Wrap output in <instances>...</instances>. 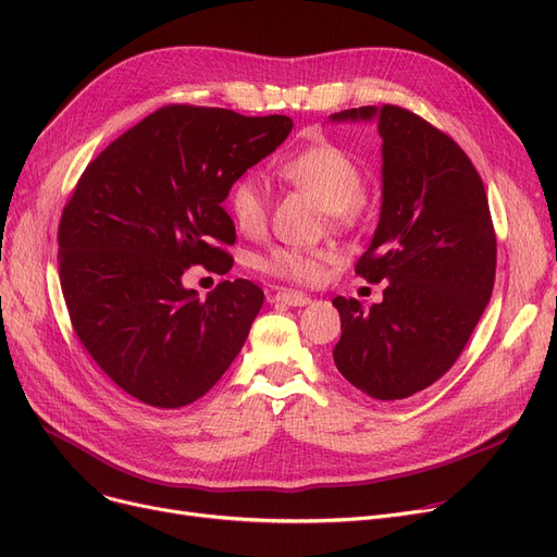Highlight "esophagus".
<instances>
[{"label": "esophagus", "mask_w": 557, "mask_h": 557, "mask_svg": "<svg viewBox=\"0 0 557 557\" xmlns=\"http://www.w3.org/2000/svg\"><path fill=\"white\" fill-rule=\"evenodd\" d=\"M273 300L284 302V305H288V307H305V305L311 302V298L305 296V294H300V290H288V288H280L277 294L273 296Z\"/></svg>", "instance_id": "esophagus-1"}]
</instances>
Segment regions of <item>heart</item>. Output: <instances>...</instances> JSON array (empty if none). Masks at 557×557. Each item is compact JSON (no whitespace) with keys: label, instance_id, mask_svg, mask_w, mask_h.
Here are the masks:
<instances>
[{"label":"heart","instance_id":"1","mask_svg":"<svg viewBox=\"0 0 557 557\" xmlns=\"http://www.w3.org/2000/svg\"><path fill=\"white\" fill-rule=\"evenodd\" d=\"M280 178L309 194L320 208H325L334 227H352L361 216V196L366 175L357 160L341 146L320 141L309 149L286 158L277 166ZM230 216L242 232L255 234L267 223L269 196L267 187L255 175H242L227 194ZM325 252L298 246H273L257 257L255 267L263 273L288 282H313L323 271Z\"/></svg>","mask_w":557,"mask_h":557}]
</instances>
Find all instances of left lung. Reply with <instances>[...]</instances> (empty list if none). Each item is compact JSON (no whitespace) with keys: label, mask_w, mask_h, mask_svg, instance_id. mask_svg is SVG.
I'll list each match as a JSON object with an SVG mask.
<instances>
[{"label":"left lung","mask_w":557,"mask_h":557,"mask_svg":"<svg viewBox=\"0 0 557 557\" xmlns=\"http://www.w3.org/2000/svg\"><path fill=\"white\" fill-rule=\"evenodd\" d=\"M376 122L382 144V214L357 261L366 282H388L366 309L334 298L338 372L374 399H404L437 382L460 357L496 273V234L472 160L441 128L399 106H363L332 122Z\"/></svg>","instance_id":"left-lung-1"}]
</instances>
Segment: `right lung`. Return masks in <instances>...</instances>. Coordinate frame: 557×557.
I'll use <instances>...</instances> for the list:
<instances>
[{"label":"right lung","mask_w":557,"mask_h":557,"mask_svg":"<svg viewBox=\"0 0 557 557\" xmlns=\"http://www.w3.org/2000/svg\"><path fill=\"white\" fill-rule=\"evenodd\" d=\"M294 122L173 103L85 166L58 225V273L87 355L131 397L181 408L242 352L263 290L225 280L200 300L183 275H225L237 232L223 200Z\"/></svg>","instance_id":"right-lung-1"}]
</instances>
